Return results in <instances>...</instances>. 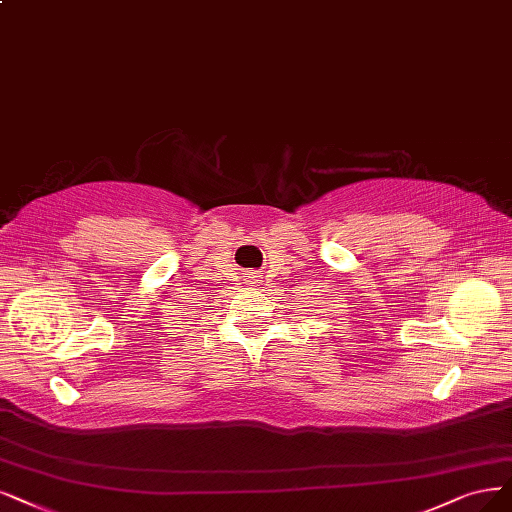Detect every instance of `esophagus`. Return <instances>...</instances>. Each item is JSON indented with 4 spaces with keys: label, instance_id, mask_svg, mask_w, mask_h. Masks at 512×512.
Masks as SVG:
<instances>
[{
    "label": "esophagus",
    "instance_id": "esophagus-1",
    "mask_svg": "<svg viewBox=\"0 0 512 512\" xmlns=\"http://www.w3.org/2000/svg\"><path fill=\"white\" fill-rule=\"evenodd\" d=\"M257 278H259V272H249V274H246V282H249L251 287L257 285Z\"/></svg>",
    "mask_w": 512,
    "mask_h": 512
}]
</instances>
